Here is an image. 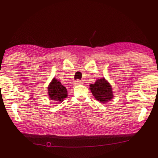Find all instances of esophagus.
<instances>
[{
	"label": "esophagus",
	"instance_id": "34e87169",
	"mask_svg": "<svg viewBox=\"0 0 158 158\" xmlns=\"http://www.w3.org/2000/svg\"><path fill=\"white\" fill-rule=\"evenodd\" d=\"M83 84V81H81V80L77 79V80H76V81H74V84L76 85H79V84Z\"/></svg>",
	"mask_w": 158,
	"mask_h": 158
}]
</instances>
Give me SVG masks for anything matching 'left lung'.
<instances>
[{"label":"left lung","instance_id":"obj_1","mask_svg":"<svg viewBox=\"0 0 158 158\" xmlns=\"http://www.w3.org/2000/svg\"><path fill=\"white\" fill-rule=\"evenodd\" d=\"M90 89L96 100L101 102L105 103L113 97L111 86L105 78L97 80L94 84H90Z\"/></svg>","mask_w":158,"mask_h":158}]
</instances>
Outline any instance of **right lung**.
Returning <instances> with one entry per match:
<instances>
[{
	"label": "right lung",
	"mask_w": 158,
	"mask_h": 158,
	"mask_svg": "<svg viewBox=\"0 0 158 158\" xmlns=\"http://www.w3.org/2000/svg\"><path fill=\"white\" fill-rule=\"evenodd\" d=\"M68 90L65 86L61 84V83L56 79H53L48 87V93L49 98L52 100L56 102L63 101L68 95Z\"/></svg>",
	"instance_id": "right-lung-1"
}]
</instances>
